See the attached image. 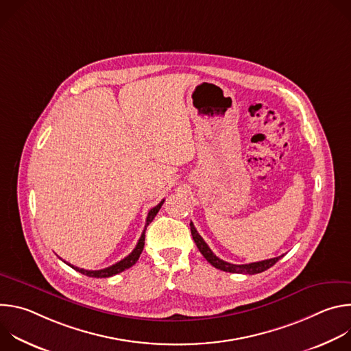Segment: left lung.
<instances>
[{"instance_id":"8db88e82","label":"left lung","mask_w":351,"mask_h":351,"mask_svg":"<svg viewBox=\"0 0 351 351\" xmlns=\"http://www.w3.org/2000/svg\"><path fill=\"white\" fill-rule=\"evenodd\" d=\"M190 230H191V236L193 240L197 245V248L199 250V253L204 256V258L217 269L225 271V272H232V274H245V275H254V274H261L264 271H267L268 268H271L272 265H275L280 257H275V258H269V260H264V261H258V263H252V264H241V265H236V264H230L226 263L221 258H218L213 250L208 247V244L204 241V239L198 234L197 229L194 228L193 222H190Z\"/></svg>"}]
</instances>
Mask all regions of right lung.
I'll return each mask as SVG.
<instances>
[{
    "mask_svg": "<svg viewBox=\"0 0 351 351\" xmlns=\"http://www.w3.org/2000/svg\"><path fill=\"white\" fill-rule=\"evenodd\" d=\"M164 202H165V199H162V202H161L158 206H156L154 208H152V210L148 211V215H147V219H145L144 230H143V233H141V236H140V239H138V241H137L134 250H133V252H132L128 257H125V258L121 260L119 263H117V264H114V265H111V267H108V268H104V269H98V271H88V269H83V268L73 267V265H71V264H68V263H66V264H68L71 268L76 269L77 272H80V274H83V275H86V276H90V278H110V276H114V275H117V274H119V272H122V271H125V269L133 267V265L137 263V260H138V257H140V254H141V252H143V248H144L145 229H147V226H148L149 223L153 222V219H154L156 215L158 214L160 208L162 207Z\"/></svg>",
    "mask_w": 351,
    "mask_h": 351,
    "instance_id": "1",
    "label": "right lung"
}]
</instances>
